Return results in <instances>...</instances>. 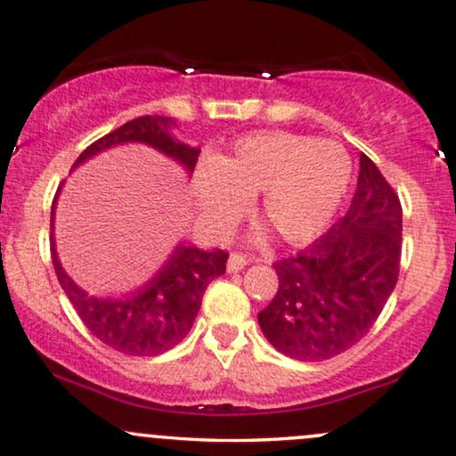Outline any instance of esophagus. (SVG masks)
Wrapping results in <instances>:
<instances>
[{
    "mask_svg": "<svg viewBox=\"0 0 456 456\" xmlns=\"http://www.w3.org/2000/svg\"><path fill=\"white\" fill-rule=\"evenodd\" d=\"M248 265V258L246 255H241V252H232V256H229V263H227V269L229 271H241Z\"/></svg>",
    "mask_w": 456,
    "mask_h": 456,
    "instance_id": "34e87169",
    "label": "esophagus"
}]
</instances>
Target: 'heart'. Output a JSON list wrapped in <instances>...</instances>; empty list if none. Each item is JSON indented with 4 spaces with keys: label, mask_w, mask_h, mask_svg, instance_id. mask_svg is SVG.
I'll list each match as a JSON object with an SVG mask.
<instances>
[{
    "label": "heart",
    "mask_w": 456,
    "mask_h": 456,
    "mask_svg": "<svg viewBox=\"0 0 456 456\" xmlns=\"http://www.w3.org/2000/svg\"><path fill=\"white\" fill-rule=\"evenodd\" d=\"M351 181L341 145L292 132H258L200 166L195 191L215 224L238 215L244 198L263 193L258 216L286 244H305L326 229Z\"/></svg>",
    "instance_id": "b5f03b06"
}]
</instances>
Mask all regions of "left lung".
<instances>
[{"label":"left lung","instance_id":"1","mask_svg":"<svg viewBox=\"0 0 456 456\" xmlns=\"http://www.w3.org/2000/svg\"><path fill=\"white\" fill-rule=\"evenodd\" d=\"M400 258V198L362 153L347 215L297 255L273 263L278 292L258 314L267 341L301 362L330 360L354 347L394 292Z\"/></svg>","mask_w":456,"mask_h":456}]
</instances>
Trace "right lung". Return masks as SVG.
I'll use <instances>...</instances> for the list:
<instances>
[{
	"instance_id": "obj_1",
	"label": "right lung",
	"mask_w": 456,
	"mask_h": 456,
	"mask_svg": "<svg viewBox=\"0 0 456 456\" xmlns=\"http://www.w3.org/2000/svg\"><path fill=\"white\" fill-rule=\"evenodd\" d=\"M172 118L164 115H141L130 119L86 147L73 168L102 149L136 141L159 149L193 172L200 149L172 138ZM54 206L56 198L52 201L50 224L54 223ZM50 248L56 278L79 320L99 341L126 355H158L181 343L191 330L206 286L224 273L229 258V252L224 250L204 252L200 248L178 246L164 269L145 288L132 292L128 298H96L86 295L61 267L52 233Z\"/></svg>"
}]
</instances>
